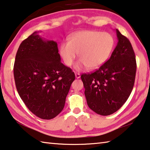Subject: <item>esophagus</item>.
<instances>
[{
    "mask_svg": "<svg viewBox=\"0 0 150 150\" xmlns=\"http://www.w3.org/2000/svg\"><path fill=\"white\" fill-rule=\"evenodd\" d=\"M75 77L77 78V79H79V78H80V77H81V75L79 74V73H75Z\"/></svg>",
    "mask_w": 150,
    "mask_h": 150,
    "instance_id": "esophagus-1",
    "label": "esophagus"
}]
</instances>
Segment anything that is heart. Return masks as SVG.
<instances>
[{
  "label": "heart",
  "instance_id": "obj_1",
  "mask_svg": "<svg viewBox=\"0 0 150 150\" xmlns=\"http://www.w3.org/2000/svg\"><path fill=\"white\" fill-rule=\"evenodd\" d=\"M113 45V38L108 33L83 30L71 35L69 42H63L59 52L68 67L72 65L79 54L80 59L76 63L75 69H96L107 60Z\"/></svg>",
  "mask_w": 150,
  "mask_h": 150
}]
</instances>
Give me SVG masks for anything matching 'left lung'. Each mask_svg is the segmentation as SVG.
<instances>
[{
	"instance_id": "obj_1",
	"label": "left lung",
	"mask_w": 150,
	"mask_h": 150,
	"mask_svg": "<svg viewBox=\"0 0 150 150\" xmlns=\"http://www.w3.org/2000/svg\"><path fill=\"white\" fill-rule=\"evenodd\" d=\"M116 32L118 42L110 59L95 71L81 76L88 107L103 116L122 107L135 81L136 61L132 46L117 29Z\"/></svg>"
}]
</instances>
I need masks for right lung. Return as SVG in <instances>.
<instances>
[{
  "label": "right lung",
  "instance_id": "1",
  "mask_svg": "<svg viewBox=\"0 0 150 150\" xmlns=\"http://www.w3.org/2000/svg\"><path fill=\"white\" fill-rule=\"evenodd\" d=\"M34 32L18 47L14 77L20 98L32 112L42 119L57 116L75 76L61 62L57 44Z\"/></svg>",
  "mask_w": 150,
  "mask_h": 150
}]
</instances>
